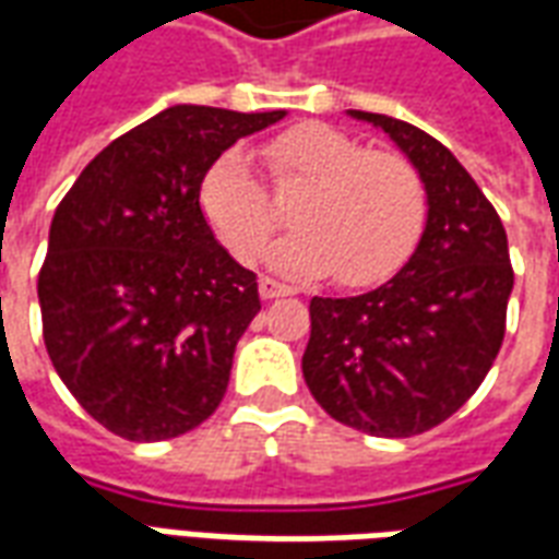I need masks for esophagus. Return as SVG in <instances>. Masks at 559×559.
Masks as SVG:
<instances>
[{"mask_svg":"<svg viewBox=\"0 0 559 559\" xmlns=\"http://www.w3.org/2000/svg\"><path fill=\"white\" fill-rule=\"evenodd\" d=\"M257 290H260V296H263V299H278V296H290V293H293L287 284H281V281L269 278V275H263V278H260Z\"/></svg>","mask_w":559,"mask_h":559,"instance_id":"esophagus-1","label":"esophagus"}]
</instances>
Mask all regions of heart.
<instances>
[{"instance_id":"1","label":"heart","mask_w":559,"mask_h":559,"mask_svg":"<svg viewBox=\"0 0 559 559\" xmlns=\"http://www.w3.org/2000/svg\"><path fill=\"white\" fill-rule=\"evenodd\" d=\"M278 185H308L293 209L299 227L284 236L269 263L287 275H320L359 287L399 266L425 218V182L411 158L365 148L338 128L305 122L266 143ZM203 209L221 242L239 260L263 251L278 227V209L245 148H227L203 182Z\"/></svg>"}]
</instances>
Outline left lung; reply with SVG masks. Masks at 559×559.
Returning a JSON list of instances; mask_svg holds the SVG:
<instances>
[{
  "label": "left lung",
  "instance_id": "obj_1",
  "mask_svg": "<svg viewBox=\"0 0 559 559\" xmlns=\"http://www.w3.org/2000/svg\"><path fill=\"white\" fill-rule=\"evenodd\" d=\"M380 128L425 182L411 260L374 290L311 299L305 383L341 425L374 437L431 431L479 389L500 353L515 284L500 215L449 148L395 116Z\"/></svg>",
  "mask_w": 559,
  "mask_h": 559
}]
</instances>
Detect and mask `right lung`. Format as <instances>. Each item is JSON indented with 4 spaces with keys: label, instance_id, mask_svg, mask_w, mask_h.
<instances>
[{
    "label": "right lung",
    "instance_id": "1",
    "mask_svg": "<svg viewBox=\"0 0 559 559\" xmlns=\"http://www.w3.org/2000/svg\"><path fill=\"white\" fill-rule=\"evenodd\" d=\"M284 116L167 107L98 152L56 209L38 275L44 344L107 431L155 443L218 411L260 293L215 239L200 188L236 140Z\"/></svg>",
    "mask_w": 559,
    "mask_h": 559
}]
</instances>
